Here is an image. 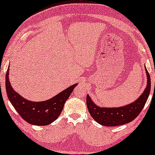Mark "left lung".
<instances>
[{"instance_id": "left-lung-1", "label": "left lung", "mask_w": 155, "mask_h": 155, "mask_svg": "<svg viewBox=\"0 0 155 155\" xmlns=\"http://www.w3.org/2000/svg\"><path fill=\"white\" fill-rule=\"evenodd\" d=\"M145 73L147 78V83L139 98L134 102L120 107H100L96 105L87 94V106L89 113L98 124L105 126H117L130 123L139 115L145 107L151 88V80L147 70L145 68Z\"/></svg>"}]
</instances>
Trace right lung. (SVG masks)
I'll use <instances>...</instances> for the list:
<instances>
[{
	"instance_id": "add662e5",
	"label": "right lung",
	"mask_w": 155,
	"mask_h": 155,
	"mask_svg": "<svg viewBox=\"0 0 155 155\" xmlns=\"http://www.w3.org/2000/svg\"><path fill=\"white\" fill-rule=\"evenodd\" d=\"M9 70L8 68L5 76V88L8 99L21 117L35 126H46L54 122L60 116L65 101L78 85V83L73 84L46 101H29L12 87L8 77Z\"/></svg>"
}]
</instances>
